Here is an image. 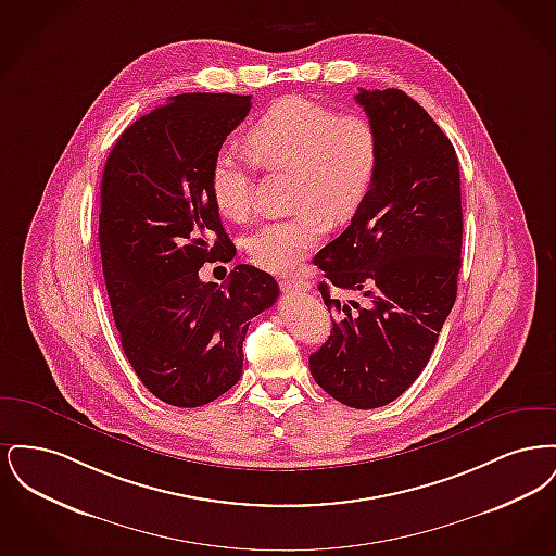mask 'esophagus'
<instances>
[{"label":"esophagus","instance_id":"obj_1","mask_svg":"<svg viewBox=\"0 0 556 556\" xmlns=\"http://www.w3.org/2000/svg\"><path fill=\"white\" fill-rule=\"evenodd\" d=\"M281 288L283 291H311V283L300 277H290V279L281 281Z\"/></svg>","mask_w":556,"mask_h":556}]
</instances>
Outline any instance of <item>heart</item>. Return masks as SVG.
I'll return each instance as SVG.
<instances>
[{
	"label": "heart",
	"mask_w": 556,
	"mask_h": 556,
	"mask_svg": "<svg viewBox=\"0 0 556 556\" xmlns=\"http://www.w3.org/2000/svg\"><path fill=\"white\" fill-rule=\"evenodd\" d=\"M248 146L266 166L291 168V200L302 206L286 218L268 220L245 239L250 261L270 273H290L317 245L327 220L358 211L372 187L381 143L372 121L340 114L336 108L290 96L281 98L252 125ZM211 195L218 212L241 220L252 208L250 162L231 148L211 166Z\"/></svg>",
	"instance_id": "obj_1"
}]
</instances>
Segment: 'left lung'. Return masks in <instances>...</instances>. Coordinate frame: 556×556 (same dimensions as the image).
Wrapping results in <instances>:
<instances>
[{"label": "left lung", "instance_id": "left-lung-1", "mask_svg": "<svg viewBox=\"0 0 556 556\" xmlns=\"http://www.w3.org/2000/svg\"><path fill=\"white\" fill-rule=\"evenodd\" d=\"M354 100L381 156L352 223L313 261L338 317L308 363L329 396L367 410L402 396L435 348L456 300L463 206L454 146L424 108L400 89H361ZM333 287L357 298L342 303Z\"/></svg>", "mask_w": 556, "mask_h": 556}]
</instances>
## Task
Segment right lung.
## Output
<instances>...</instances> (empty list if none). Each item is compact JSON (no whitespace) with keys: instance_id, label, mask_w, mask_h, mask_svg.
<instances>
[{"instance_id":"add662e5","label":"right lung","mask_w":556,"mask_h":556,"mask_svg":"<svg viewBox=\"0 0 556 556\" xmlns=\"http://www.w3.org/2000/svg\"><path fill=\"white\" fill-rule=\"evenodd\" d=\"M252 96L181 93L118 137L100 191V252L123 350L166 404L195 408L241 377L250 320L270 308L277 281L238 265L225 283L200 268L231 261L211 195V166Z\"/></svg>"}]
</instances>
